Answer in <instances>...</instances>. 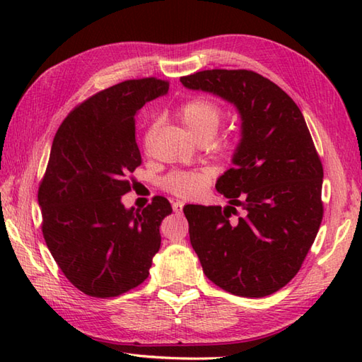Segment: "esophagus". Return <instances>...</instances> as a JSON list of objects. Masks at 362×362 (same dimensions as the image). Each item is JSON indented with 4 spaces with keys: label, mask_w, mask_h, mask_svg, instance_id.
I'll return each instance as SVG.
<instances>
[{
    "label": "esophagus",
    "mask_w": 362,
    "mask_h": 362,
    "mask_svg": "<svg viewBox=\"0 0 362 362\" xmlns=\"http://www.w3.org/2000/svg\"><path fill=\"white\" fill-rule=\"evenodd\" d=\"M183 205H185V204H183L182 201H175V202H173V210L175 213H180L183 210Z\"/></svg>",
    "instance_id": "obj_1"
}]
</instances>
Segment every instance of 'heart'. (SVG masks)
<instances>
[{
  "label": "heart",
  "mask_w": 362,
  "mask_h": 362,
  "mask_svg": "<svg viewBox=\"0 0 362 362\" xmlns=\"http://www.w3.org/2000/svg\"><path fill=\"white\" fill-rule=\"evenodd\" d=\"M177 115L182 119L183 124L193 134L199 141L210 140L221 124L224 112L222 107L214 103L210 98H193L189 101L183 103ZM221 151H232L235 143L227 138L216 143ZM213 171L209 168L191 169V171H175L166 175L163 179V188L174 196L179 197H196L202 194L210 185Z\"/></svg>",
  "instance_id": "obj_1"
}]
</instances>
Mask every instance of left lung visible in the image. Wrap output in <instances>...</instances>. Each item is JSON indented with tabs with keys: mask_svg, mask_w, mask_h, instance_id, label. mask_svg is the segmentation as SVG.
Segmentation results:
<instances>
[{
	"mask_svg": "<svg viewBox=\"0 0 362 362\" xmlns=\"http://www.w3.org/2000/svg\"><path fill=\"white\" fill-rule=\"evenodd\" d=\"M180 82L232 103L243 121L235 166L216 182L230 205L183 209L191 245L221 289L271 296L300 271L324 216V168L308 126L297 104L255 71L205 70ZM238 206L243 216L232 220Z\"/></svg>",
	"mask_w": 362,
	"mask_h": 362,
	"instance_id": "1",
	"label": "left lung"
}]
</instances>
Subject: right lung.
Wrapping results in <instances>:
<instances>
[{
	"mask_svg": "<svg viewBox=\"0 0 362 362\" xmlns=\"http://www.w3.org/2000/svg\"><path fill=\"white\" fill-rule=\"evenodd\" d=\"M168 81H124L81 103L60 124L38 187L46 245L73 286L109 298L136 288L160 249V224L173 206L163 196L127 210L141 165L135 115L166 95Z\"/></svg>",
	"mask_w": 362,
	"mask_h": 362,
	"instance_id": "1",
	"label": "right lung"
}]
</instances>
